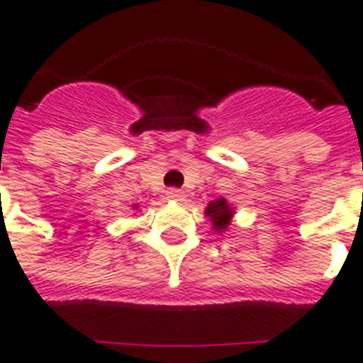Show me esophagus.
Here are the masks:
<instances>
[{
    "instance_id": "34e87169",
    "label": "esophagus",
    "mask_w": 363,
    "mask_h": 363,
    "mask_svg": "<svg viewBox=\"0 0 363 363\" xmlns=\"http://www.w3.org/2000/svg\"><path fill=\"white\" fill-rule=\"evenodd\" d=\"M167 199L172 200V202H182L185 199L184 191H179V189H169L167 191Z\"/></svg>"
}]
</instances>
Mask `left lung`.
<instances>
[{"label": "left lung", "mask_w": 363, "mask_h": 363, "mask_svg": "<svg viewBox=\"0 0 363 363\" xmlns=\"http://www.w3.org/2000/svg\"><path fill=\"white\" fill-rule=\"evenodd\" d=\"M235 215V208L226 202V199L211 200L206 208V217L209 218V223L213 226L217 233H224L232 224V218Z\"/></svg>", "instance_id": "left-lung-1"}]
</instances>
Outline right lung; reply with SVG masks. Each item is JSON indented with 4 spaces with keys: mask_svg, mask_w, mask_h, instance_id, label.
<instances>
[{
    "mask_svg": "<svg viewBox=\"0 0 363 363\" xmlns=\"http://www.w3.org/2000/svg\"><path fill=\"white\" fill-rule=\"evenodd\" d=\"M137 208H139V206H137V203H135V206H133V209H137Z\"/></svg>",
    "mask_w": 363,
    "mask_h": 363,
    "instance_id": "add662e5",
    "label": "right lung"
}]
</instances>
